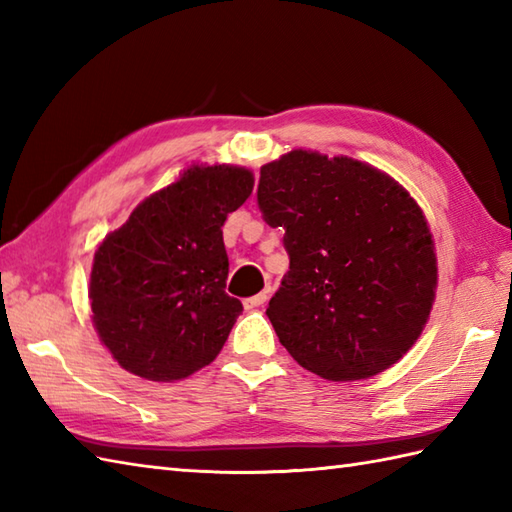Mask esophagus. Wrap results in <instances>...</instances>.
<instances>
[{
  "label": "esophagus",
  "mask_w": 512,
  "mask_h": 512,
  "mask_svg": "<svg viewBox=\"0 0 512 512\" xmlns=\"http://www.w3.org/2000/svg\"><path fill=\"white\" fill-rule=\"evenodd\" d=\"M268 297H270V288L262 290V292H259V295H255V297L246 299V301H244V306H246L248 310H250V308H259V306H264V303L268 301Z\"/></svg>",
  "instance_id": "obj_1"
}]
</instances>
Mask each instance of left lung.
<instances>
[{
	"instance_id": "8db88e82",
	"label": "left lung",
	"mask_w": 512,
	"mask_h": 512,
	"mask_svg": "<svg viewBox=\"0 0 512 512\" xmlns=\"http://www.w3.org/2000/svg\"><path fill=\"white\" fill-rule=\"evenodd\" d=\"M257 204L286 231L290 270L266 314L290 356L334 383L398 363L438 284L416 200L365 162L295 149L259 171Z\"/></svg>"
}]
</instances>
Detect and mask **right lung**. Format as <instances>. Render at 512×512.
<instances>
[{
    "label": "right lung",
    "mask_w": 512,
    "mask_h": 512,
    "mask_svg": "<svg viewBox=\"0 0 512 512\" xmlns=\"http://www.w3.org/2000/svg\"><path fill=\"white\" fill-rule=\"evenodd\" d=\"M253 184L244 167L193 165L96 248L92 321L127 372L171 383L220 354L244 310L224 292L222 226Z\"/></svg>",
    "instance_id": "obj_1"
}]
</instances>
